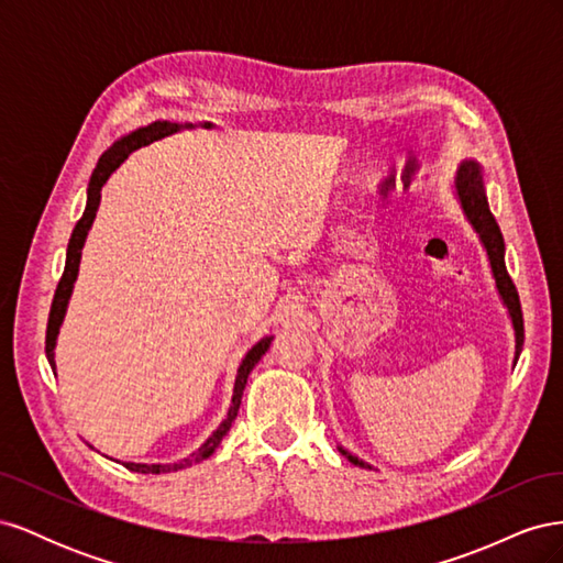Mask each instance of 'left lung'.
Returning a JSON list of instances; mask_svg holds the SVG:
<instances>
[{
  "label": "left lung",
  "mask_w": 563,
  "mask_h": 563,
  "mask_svg": "<svg viewBox=\"0 0 563 563\" xmlns=\"http://www.w3.org/2000/svg\"><path fill=\"white\" fill-rule=\"evenodd\" d=\"M457 197L460 203H463L465 216L470 218V223L474 225V230L479 232L482 242L486 246V253L490 258V267H493V277H496V286L498 291L507 305L509 317H512L515 323V335H517V354L515 360H519L521 354V345H523V314H521V302H519V294H517V286L512 282V277L507 275V267H505V242H503V232L496 223V218H493L490 209H488V201H486V190H484V180H482V166L476 162H463L457 168ZM343 453L350 463L360 465V467H368V463L360 460L356 455H352L347 449L340 446L338 449Z\"/></svg>",
  "instance_id": "8db88e82"
}]
</instances>
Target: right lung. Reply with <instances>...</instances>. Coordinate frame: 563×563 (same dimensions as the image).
Instances as JSON below:
<instances>
[{
	"mask_svg": "<svg viewBox=\"0 0 563 563\" xmlns=\"http://www.w3.org/2000/svg\"><path fill=\"white\" fill-rule=\"evenodd\" d=\"M209 126V124H207ZM178 131V124H168V122H155L150 126H143L139 131H133L129 135H124L122 141H117L103 157L98 159L93 174H91V180H89V197H87V209H84V216L77 220V225L73 230V236H70V244H67V255H65V269H63V277L56 286V294H54V302H51V312H48V323H46V360L51 366H56L54 362V347H56V335H58V329L63 323V317H65V308H67V300H70V294H73V286H75V279H77V269H79V258H81V246L84 242H87V234H89V228L93 223L96 218V211H98V203H100V187L106 185V180L110 178V174L114 172V168L122 164L129 152L139 150L143 145H150L152 141H159L164 139V135L168 133H176ZM269 343H272V335L263 338L261 343H255L246 356L244 362L240 366V371H236V383H234V395H232V406L228 411V418L218 424L216 432L203 441V444L199 449H195L192 453H187L185 457L180 460H174V463H162V465H147V463H124L126 470L131 472H141V474H164V472H176V470H183V467H190L195 463H201L203 457H209L220 441H223V437L230 432L232 428V420L236 418V411H240V404H242V395H244V387H246V378L249 373L253 371V366L261 362V356L269 350Z\"/></svg>",
	"mask_w": 563,
	"mask_h": 563,
	"instance_id": "right-lung-1",
	"label": "right lung"
}]
</instances>
